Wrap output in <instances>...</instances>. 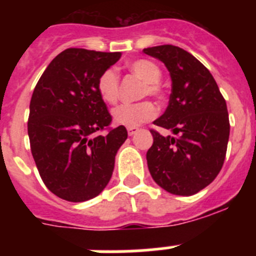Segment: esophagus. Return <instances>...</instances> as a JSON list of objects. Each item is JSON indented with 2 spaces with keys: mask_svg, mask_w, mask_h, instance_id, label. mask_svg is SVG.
<instances>
[{
  "mask_svg": "<svg viewBox=\"0 0 256 256\" xmlns=\"http://www.w3.org/2000/svg\"><path fill=\"white\" fill-rule=\"evenodd\" d=\"M128 134L130 136H133V134H136V133L138 132L140 130V128H137V126H128Z\"/></svg>",
  "mask_w": 256,
  "mask_h": 256,
  "instance_id": "1",
  "label": "esophagus"
}]
</instances>
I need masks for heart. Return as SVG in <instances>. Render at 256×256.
I'll list each match as a JSON object with an SVG mask.
<instances>
[{"label":"heart","mask_w":256,"mask_h":256,"mask_svg":"<svg viewBox=\"0 0 256 256\" xmlns=\"http://www.w3.org/2000/svg\"><path fill=\"white\" fill-rule=\"evenodd\" d=\"M130 70L137 78L144 80L141 96H152L159 98L162 94L160 79L162 70L155 62L146 58H138L128 65ZM97 92L106 104H115L119 96V74L116 69L108 68L97 80ZM112 119L116 124L124 126H137L154 119L156 108L150 101H142L137 104H123L116 106L112 112Z\"/></svg>","instance_id":"heart-1"}]
</instances>
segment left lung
Masks as SVG:
<instances>
[{
	"mask_svg": "<svg viewBox=\"0 0 256 256\" xmlns=\"http://www.w3.org/2000/svg\"><path fill=\"white\" fill-rule=\"evenodd\" d=\"M144 52L162 61L170 74L169 105L154 124L174 134L164 137L151 130L148 170L165 191L195 195L216 180L224 162L230 138L227 104L209 70L190 52L172 44Z\"/></svg>",
	"mask_w": 256,
	"mask_h": 256,
	"instance_id": "obj_1",
	"label": "left lung"
}]
</instances>
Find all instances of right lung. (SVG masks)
Segmentation results:
<instances>
[{
	"label": "right lung",
	"mask_w": 256,
	"mask_h": 256,
	"mask_svg": "<svg viewBox=\"0 0 256 256\" xmlns=\"http://www.w3.org/2000/svg\"><path fill=\"white\" fill-rule=\"evenodd\" d=\"M120 52L68 48L50 62L32 94L28 136L47 188L72 202L100 195L114 170L126 126L108 128L112 115L97 80ZM108 129L105 136L96 133Z\"/></svg>",
	"instance_id": "obj_1"
}]
</instances>
